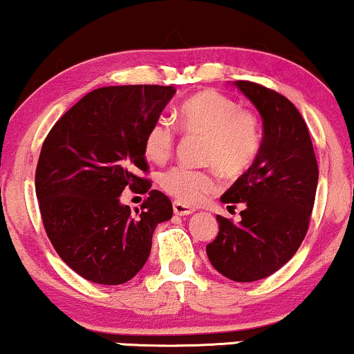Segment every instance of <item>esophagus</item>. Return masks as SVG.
<instances>
[{"instance_id": "obj_1", "label": "esophagus", "mask_w": 354, "mask_h": 354, "mask_svg": "<svg viewBox=\"0 0 354 354\" xmlns=\"http://www.w3.org/2000/svg\"><path fill=\"white\" fill-rule=\"evenodd\" d=\"M194 210L196 209H192V207H189V205L180 203V201H174L173 203V212L176 214V216H189V214L194 212Z\"/></svg>"}]
</instances>
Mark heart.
<instances>
[{
    "label": "heart",
    "mask_w": 354,
    "mask_h": 354,
    "mask_svg": "<svg viewBox=\"0 0 354 354\" xmlns=\"http://www.w3.org/2000/svg\"><path fill=\"white\" fill-rule=\"evenodd\" d=\"M176 122L185 133L204 136V162L216 165L227 176L247 173L258 160L263 145L259 118L240 107L230 96L205 89L186 100L176 111ZM176 145V132L165 118L156 119L147 131L144 150L155 163L167 162ZM160 186L183 204H199L218 191L212 169L173 167L160 176Z\"/></svg>",
    "instance_id": "b5f03b06"
}]
</instances>
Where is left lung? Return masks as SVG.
Wrapping results in <instances>:
<instances>
[{"label":"left lung","instance_id":"obj_1","mask_svg":"<svg viewBox=\"0 0 354 354\" xmlns=\"http://www.w3.org/2000/svg\"><path fill=\"white\" fill-rule=\"evenodd\" d=\"M263 119L258 160L221 201L243 204L241 221L217 216L218 234L205 247L212 266L236 283L263 279L296 254L308 230L319 167L306 120L279 93L258 83H234Z\"/></svg>","mask_w":354,"mask_h":354}]
</instances>
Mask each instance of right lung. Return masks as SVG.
Returning a JSON list of instances; mask_svg holds the SVG:
<instances>
[{
  "label": "right lung",
  "mask_w": 354,
  "mask_h": 354,
  "mask_svg": "<svg viewBox=\"0 0 354 354\" xmlns=\"http://www.w3.org/2000/svg\"><path fill=\"white\" fill-rule=\"evenodd\" d=\"M176 89L158 84L104 86L83 96L44 140L35 194L48 240L84 279L115 286L144 268L158 223L173 205L150 181L144 140ZM125 187L149 191L131 213L118 198Z\"/></svg>",
  "instance_id": "1"
}]
</instances>
